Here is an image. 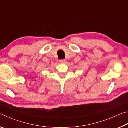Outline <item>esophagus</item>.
<instances>
[{
    "label": "esophagus",
    "instance_id": "esophagus-1",
    "mask_svg": "<svg viewBox=\"0 0 128 128\" xmlns=\"http://www.w3.org/2000/svg\"><path fill=\"white\" fill-rule=\"evenodd\" d=\"M60 62H61V63H62V64L66 63V59L60 60Z\"/></svg>",
    "mask_w": 128,
    "mask_h": 128
}]
</instances>
